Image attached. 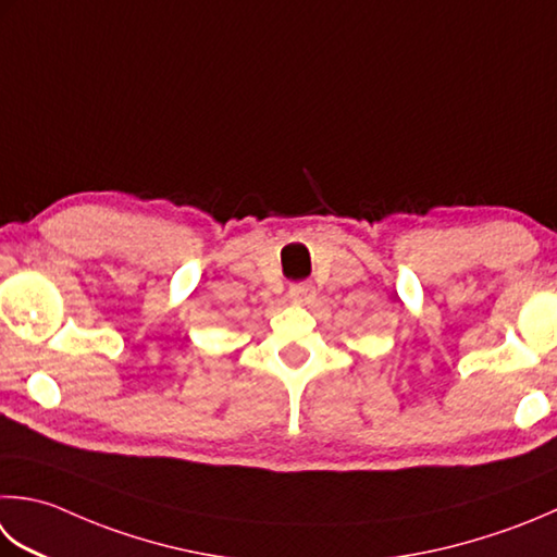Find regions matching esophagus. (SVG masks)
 Segmentation results:
<instances>
[{"label": "esophagus", "mask_w": 557, "mask_h": 557, "mask_svg": "<svg viewBox=\"0 0 557 557\" xmlns=\"http://www.w3.org/2000/svg\"><path fill=\"white\" fill-rule=\"evenodd\" d=\"M313 285L311 282H294V285H289V299L297 301V304H309L313 299Z\"/></svg>", "instance_id": "1"}]
</instances>
